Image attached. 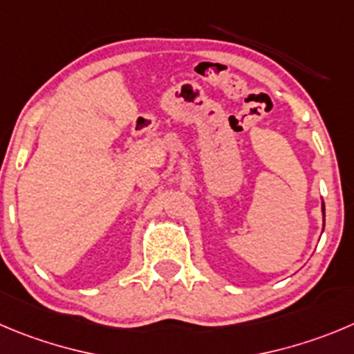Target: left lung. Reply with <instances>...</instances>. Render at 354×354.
I'll return each mask as SVG.
<instances>
[{
    "label": "left lung",
    "instance_id": "8db88e82",
    "mask_svg": "<svg viewBox=\"0 0 354 354\" xmlns=\"http://www.w3.org/2000/svg\"><path fill=\"white\" fill-rule=\"evenodd\" d=\"M323 220H325V204H323Z\"/></svg>",
    "mask_w": 354,
    "mask_h": 354
}]
</instances>
